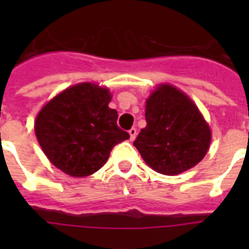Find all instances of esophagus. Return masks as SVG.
<instances>
[{
  "mask_svg": "<svg viewBox=\"0 0 249 249\" xmlns=\"http://www.w3.org/2000/svg\"><path fill=\"white\" fill-rule=\"evenodd\" d=\"M129 136H130V140L134 141V138H136L137 136V129L136 128L130 129V130H129Z\"/></svg>",
  "mask_w": 249,
  "mask_h": 249,
  "instance_id": "1",
  "label": "esophagus"
}]
</instances>
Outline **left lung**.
I'll list each match as a JSON object with an SVG mask.
<instances>
[{"instance_id": "left-lung-1", "label": "left lung", "mask_w": 249, "mask_h": 249, "mask_svg": "<svg viewBox=\"0 0 249 249\" xmlns=\"http://www.w3.org/2000/svg\"><path fill=\"white\" fill-rule=\"evenodd\" d=\"M146 128L133 142L148 166L174 176L193 168L205 156L211 129L186 94L160 85L146 102Z\"/></svg>"}]
</instances>
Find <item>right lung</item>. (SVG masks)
Here are the masks:
<instances>
[{"label":"right lung","mask_w":249,"mask_h":249,"mask_svg":"<svg viewBox=\"0 0 249 249\" xmlns=\"http://www.w3.org/2000/svg\"><path fill=\"white\" fill-rule=\"evenodd\" d=\"M109 91L94 84L71 86L36 117L35 132L42 151L62 172L86 177L101 169L116 144L129 134L117 126Z\"/></svg>","instance_id":"obj_1"}]
</instances>
